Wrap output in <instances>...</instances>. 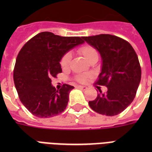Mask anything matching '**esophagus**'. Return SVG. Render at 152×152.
<instances>
[{"label": "esophagus", "instance_id": "1", "mask_svg": "<svg viewBox=\"0 0 152 152\" xmlns=\"http://www.w3.org/2000/svg\"><path fill=\"white\" fill-rule=\"evenodd\" d=\"M79 88L82 89V90H86L87 89V87H85V86H78Z\"/></svg>", "mask_w": 152, "mask_h": 152}]
</instances>
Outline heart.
I'll return each mask as SVG.
<instances>
[{
    "label": "heart",
    "mask_w": 152,
    "mask_h": 152,
    "mask_svg": "<svg viewBox=\"0 0 152 152\" xmlns=\"http://www.w3.org/2000/svg\"><path fill=\"white\" fill-rule=\"evenodd\" d=\"M79 51L83 55V57L88 61L92 58H94V57H97V55H98L95 48H94V47L91 46V45H83L81 48H80ZM71 58H72V55H71V54L69 52H67L66 54H65L62 56V58L61 59V61H60L61 67L63 68V69H66V68L69 67L70 61H71ZM86 77L87 76H84V75H79V76H76V80L80 81V82H83L86 80Z\"/></svg>",
    "instance_id": "heart-1"
}]
</instances>
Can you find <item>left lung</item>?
Returning a JSON list of instances; mask_svg holds the SVG:
<instances>
[{
	"label": "left lung",
	"mask_w": 152,
	"mask_h": 152,
	"mask_svg": "<svg viewBox=\"0 0 152 152\" xmlns=\"http://www.w3.org/2000/svg\"><path fill=\"white\" fill-rule=\"evenodd\" d=\"M102 57V65L96 83L108 87L89 102L94 112L113 116L125 110L134 101L141 78V69L135 50L129 42L110 34L83 37Z\"/></svg>",
	"instance_id": "8db88e82"
}]
</instances>
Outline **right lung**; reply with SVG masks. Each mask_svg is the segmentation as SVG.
<instances>
[{
	"label": "right lung",
	"mask_w": 152,
	"mask_h": 152,
	"mask_svg": "<svg viewBox=\"0 0 152 152\" xmlns=\"http://www.w3.org/2000/svg\"><path fill=\"white\" fill-rule=\"evenodd\" d=\"M83 43V37L42 32L21 49L13 78L21 102L33 115L50 118L66 108L74 87L63 84L60 90H56L51 84V79L62 72L60 64L62 56Z\"/></svg>",
	"instance_id": "1"
}]
</instances>
